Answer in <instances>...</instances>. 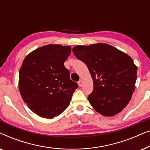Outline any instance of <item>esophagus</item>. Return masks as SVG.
<instances>
[{
  "mask_svg": "<svg viewBox=\"0 0 150 150\" xmlns=\"http://www.w3.org/2000/svg\"><path fill=\"white\" fill-rule=\"evenodd\" d=\"M78 84H79V87H82V86H83V81H79V82H78Z\"/></svg>",
  "mask_w": 150,
  "mask_h": 150,
  "instance_id": "obj_1",
  "label": "esophagus"
}]
</instances>
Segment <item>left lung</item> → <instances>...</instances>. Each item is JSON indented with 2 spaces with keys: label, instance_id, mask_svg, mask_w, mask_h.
Masks as SVG:
<instances>
[{
  "label": "left lung",
  "instance_id": "obj_1",
  "mask_svg": "<svg viewBox=\"0 0 150 150\" xmlns=\"http://www.w3.org/2000/svg\"><path fill=\"white\" fill-rule=\"evenodd\" d=\"M74 54L87 65L93 83L88 100L104 116L120 112L129 103L135 89L137 67L126 53L110 45L99 43L76 46Z\"/></svg>",
  "mask_w": 150,
  "mask_h": 150
}]
</instances>
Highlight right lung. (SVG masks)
Instances as JSON below:
<instances>
[{"instance_id": "add662e5", "label": "right lung", "mask_w": 150, "mask_h": 150, "mask_svg": "<svg viewBox=\"0 0 150 150\" xmlns=\"http://www.w3.org/2000/svg\"><path fill=\"white\" fill-rule=\"evenodd\" d=\"M71 50L69 46L46 45L29 53L22 62L20 95L28 108L42 117L52 119L62 113L78 88L64 66Z\"/></svg>"}]
</instances>
